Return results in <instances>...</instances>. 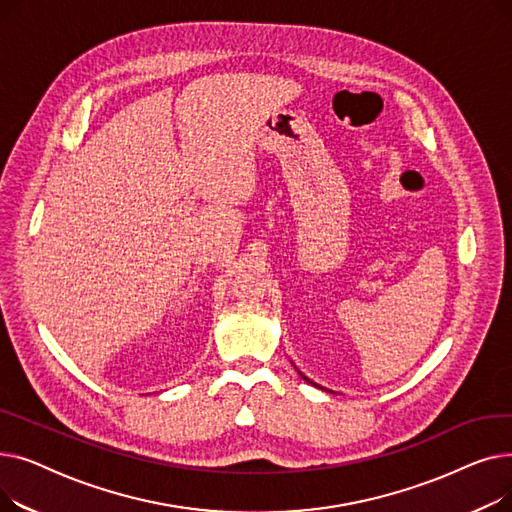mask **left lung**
I'll use <instances>...</instances> for the list:
<instances>
[{
	"instance_id": "left-lung-1",
	"label": "left lung",
	"mask_w": 512,
	"mask_h": 512,
	"mask_svg": "<svg viewBox=\"0 0 512 512\" xmlns=\"http://www.w3.org/2000/svg\"><path fill=\"white\" fill-rule=\"evenodd\" d=\"M301 378H303V380H305V382H309V384H313V382H311V380H309V378H305V375H303V373H301ZM313 386H315V384H313Z\"/></svg>"
}]
</instances>
